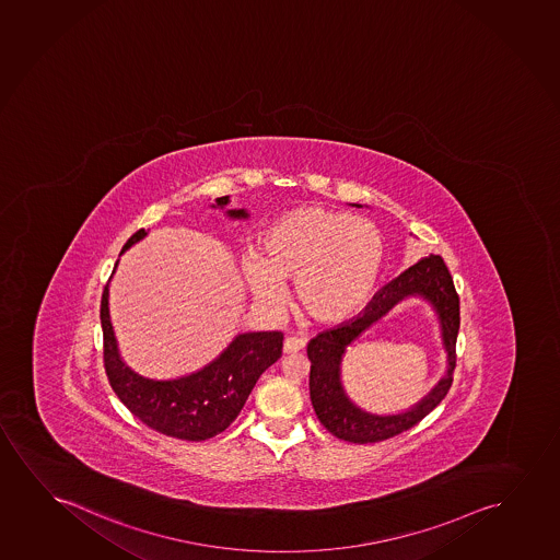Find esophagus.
<instances>
[{
	"mask_svg": "<svg viewBox=\"0 0 560 560\" xmlns=\"http://www.w3.org/2000/svg\"><path fill=\"white\" fill-rule=\"evenodd\" d=\"M304 345L306 342L299 339V337H287L283 342V352L284 354H292V352H299V350L304 349Z\"/></svg>",
	"mask_w": 560,
	"mask_h": 560,
	"instance_id": "1",
	"label": "esophagus"
}]
</instances>
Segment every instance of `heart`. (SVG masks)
<instances>
[{
	"instance_id": "obj_1",
	"label": "heart",
	"mask_w": 560,
	"mask_h": 560,
	"mask_svg": "<svg viewBox=\"0 0 560 560\" xmlns=\"http://www.w3.org/2000/svg\"><path fill=\"white\" fill-rule=\"evenodd\" d=\"M383 264L385 241L372 221L302 206L264 231L259 258L244 259L243 276L264 306H281L283 281H294L296 301L312 319L341 324L372 301Z\"/></svg>"
}]
</instances>
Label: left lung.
<instances>
[{
    "instance_id": "8db88e82",
    "label": "left lung",
    "mask_w": 560,
    "mask_h": 560,
    "mask_svg": "<svg viewBox=\"0 0 560 560\" xmlns=\"http://www.w3.org/2000/svg\"><path fill=\"white\" fill-rule=\"evenodd\" d=\"M360 208V206H358ZM410 295H420L431 302L439 314L442 325V338L447 352V372L439 385L405 413L381 415L365 413L354 406L346 395L340 382L341 357L350 341L386 315L398 301ZM460 327V301L454 289L453 277L446 269L441 256L422 258L412 268L402 271L397 279L385 284L373 296L372 302L345 324L322 331L308 342L310 398L316 410L317 420L335 438L349 443H377L395 438L410 430L446 397L453 385L454 365H456V337Z\"/></svg>"
}]
</instances>
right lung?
I'll use <instances>...</instances> for the list:
<instances>
[{"mask_svg":"<svg viewBox=\"0 0 560 560\" xmlns=\"http://www.w3.org/2000/svg\"><path fill=\"white\" fill-rule=\"evenodd\" d=\"M229 196L215 198L211 208L223 210ZM231 219H246V210L225 211ZM144 229L130 236L122 252L142 241ZM117 268V264H115ZM102 331L107 380L122 405L148 428L183 441L215 438L235 422L259 375L283 354V332H241L210 364L177 380H150L122 362L109 319V284L102 294Z\"/></svg>","mask_w":560,"mask_h":560,"instance_id":"right-lung-1","label":"right lung"}]
</instances>
